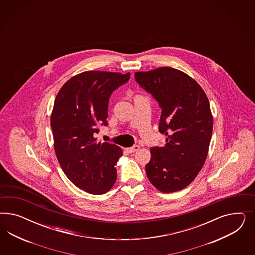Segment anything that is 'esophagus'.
Wrapping results in <instances>:
<instances>
[{"mask_svg":"<svg viewBox=\"0 0 255 255\" xmlns=\"http://www.w3.org/2000/svg\"><path fill=\"white\" fill-rule=\"evenodd\" d=\"M138 149L139 146H137V145H135V146H133V147H128V148H126L125 150H126V152H128V153H133V152L137 151Z\"/></svg>","mask_w":255,"mask_h":255,"instance_id":"34e87169","label":"esophagus"}]
</instances>
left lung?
<instances>
[{"mask_svg":"<svg viewBox=\"0 0 255 255\" xmlns=\"http://www.w3.org/2000/svg\"><path fill=\"white\" fill-rule=\"evenodd\" d=\"M136 82L162 108L159 131L163 147L150 148L146 173L162 193H174L192 183L206 162L213 129L209 99L200 85L175 68L134 73Z\"/></svg>","mask_w":255,"mask_h":255,"instance_id":"left-lung-1","label":"left lung"}]
</instances>
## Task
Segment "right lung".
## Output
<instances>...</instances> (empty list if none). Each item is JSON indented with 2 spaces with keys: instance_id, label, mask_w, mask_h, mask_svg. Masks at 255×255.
I'll use <instances>...</instances> for the list:
<instances>
[{
  "instance_id": "right-lung-1",
  "label": "right lung",
  "mask_w": 255,
  "mask_h": 255,
  "mask_svg": "<svg viewBox=\"0 0 255 255\" xmlns=\"http://www.w3.org/2000/svg\"><path fill=\"white\" fill-rule=\"evenodd\" d=\"M129 78L130 73L86 71L71 77L56 96L50 118L55 153L66 177L87 193H108L116 182L123 149L97 144L93 134L108 126L109 97Z\"/></svg>"
}]
</instances>
